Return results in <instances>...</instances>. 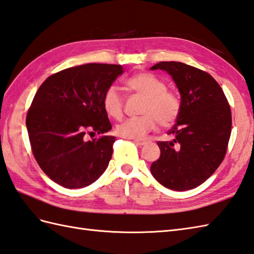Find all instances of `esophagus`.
Returning a JSON list of instances; mask_svg holds the SVG:
<instances>
[{
  "instance_id": "1",
  "label": "esophagus",
  "mask_w": 254,
  "mask_h": 254,
  "mask_svg": "<svg viewBox=\"0 0 254 254\" xmlns=\"http://www.w3.org/2000/svg\"><path fill=\"white\" fill-rule=\"evenodd\" d=\"M134 143L138 146H144L147 144L146 139H134Z\"/></svg>"
}]
</instances>
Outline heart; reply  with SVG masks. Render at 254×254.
<instances>
[{"instance_id": "obj_1", "label": "heart", "mask_w": 254, "mask_h": 254, "mask_svg": "<svg viewBox=\"0 0 254 254\" xmlns=\"http://www.w3.org/2000/svg\"><path fill=\"white\" fill-rule=\"evenodd\" d=\"M126 85L137 95L144 97L140 114L137 118H128L117 126L116 132L121 137L140 139L151 132L157 121L162 127L173 126L181 114L182 103L178 94L168 90L166 83L156 75L139 72L129 76ZM103 106L106 114L115 119L123 115V100L115 85L106 88L103 95Z\"/></svg>"}]
</instances>
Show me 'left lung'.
Returning <instances> with one entry per match:
<instances>
[{
	"label": "left lung",
	"mask_w": 254,
	"mask_h": 254,
	"mask_svg": "<svg viewBox=\"0 0 254 254\" xmlns=\"http://www.w3.org/2000/svg\"><path fill=\"white\" fill-rule=\"evenodd\" d=\"M172 75L181 93L182 109L168 134L157 141L161 155L150 172L164 187L184 191L201 185L220 167L232 132V113L220 84L208 72L179 62L150 68Z\"/></svg>",
	"instance_id": "left-lung-1"
}]
</instances>
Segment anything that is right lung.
Wrapping results in <instances>:
<instances>
[{"label": "right lung", "mask_w": 254, "mask_h": 254, "mask_svg": "<svg viewBox=\"0 0 254 254\" xmlns=\"http://www.w3.org/2000/svg\"><path fill=\"white\" fill-rule=\"evenodd\" d=\"M121 73L120 64H81L50 75L35 93L26 118L31 150L61 186H88L107 169L116 137L103 135L111 129L103 95ZM95 132L102 135L87 139Z\"/></svg>", "instance_id": "obj_1"}]
</instances>
